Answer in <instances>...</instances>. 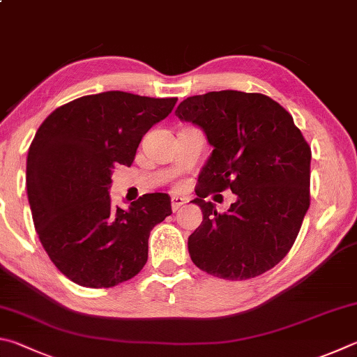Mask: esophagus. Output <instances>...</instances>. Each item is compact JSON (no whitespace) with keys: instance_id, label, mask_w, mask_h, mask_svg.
<instances>
[{"instance_id":"34e87169","label":"esophagus","mask_w":357,"mask_h":357,"mask_svg":"<svg viewBox=\"0 0 357 357\" xmlns=\"http://www.w3.org/2000/svg\"><path fill=\"white\" fill-rule=\"evenodd\" d=\"M186 204V199L185 197H180V196H172L171 199V207H172V211L175 213V211H178L180 208H182V205Z\"/></svg>"}]
</instances>
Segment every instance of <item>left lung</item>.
Returning a JSON list of instances; mask_svg holds the SVG:
<instances>
[{
  "label": "left lung",
  "mask_w": 357,
  "mask_h": 357,
  "mask_svg": "<svg viewBox=\"0 0 357 357\" xmlns=\"http://www.w3.org/2000/svg\"><path fill=\"white\" fill-rule=\"evenodd\" d=\"M175 116L201 127L213 146L191 201L204 215L188 238L192 264L229 280L271 270L289 254L310 205L312 152L293 117L264 93L240 91L188 97ZM227 188L237 202L218 214L204 197Z\"/></svg>",
  "instance_id": "left-lung-1"
}]
</instances>
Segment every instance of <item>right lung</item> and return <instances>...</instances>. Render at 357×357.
Returning a JSON list of instances; mask_svg holds the SVG:
<instances>
[{"instance_id":"1","label":"right lung","mask_w":357,"mask_h":357,"mask_svg":"<svg viewBox=\"0 0 357 357\" xmlns=\"http://www.w3.org/2000/svg\"><path fill=\"white\" fill-rule=\"evenodd\" d=\"M175 103L108 91L59 106L37 130L26 160L31 213L48 257L72 282L109 289L146 265L150 230L172 213L171 197L152 192L128 210L114 207L111 174L133 162L142 136Z\"/></svg>"}]
</instances>
